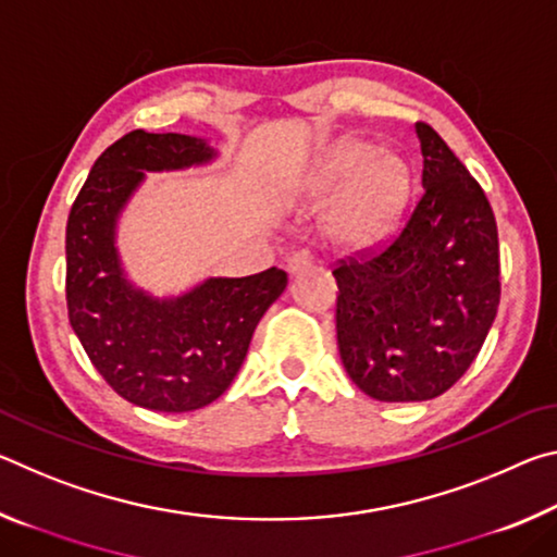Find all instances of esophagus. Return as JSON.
Here are the masks:
<instances>
[{
    "label": "esophagus",
    "mask_w": 557,
    "mask_h": 557,
    "mask_svg": "<svg viewBox=\"0 0 557 557\" xmlns=\"http://www.w3.org/2000/svg\"><path fill=\"white\" fill-rule=\"evenodd\" d=\"M307 268H312V252L309 250H297L287 258L289 275H299V272H305Z\"/></svg>",
    "instance_id": "1"
}]
</instances>
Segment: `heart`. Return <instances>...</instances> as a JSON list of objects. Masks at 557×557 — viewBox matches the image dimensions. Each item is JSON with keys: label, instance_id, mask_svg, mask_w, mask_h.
<instances>
[{"label": "heart", "instance_id": "obj_1", "mask_svg": "<svg viewBox=\"0 0 557 557\" xmlns=\"http://www.w3.org/2000/svg\"><path fill=\"white\" fill-rule=\"evenodd\" d=\"M344 186L346 194L329 219V235L346 248H366L383 240L398 223L410 196V169L398 154L344 139L312 178V194L329 199Z\"/></svg>", "mask_w": 557, "mask_h": 557}]
</instances>
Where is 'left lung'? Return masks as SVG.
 <instances>
[{
    "label": "left lung",
    "mask_w": 557,
    "mask_h": 557,
    "mask_svg": "<svg viewBox=\"0 0 557 557\" xmlns=\"http://www.w3.org/2000/svg\"><path fill=\"white\" fill-rule=\"evenodd\" d=\"M422 191L383 248L338 260L336 342L358 388L383 403L449 391L502 299L496 219L484 188L428 122H414Z\"/></svg>",
    "instance_id": "obj_1"
}]
</instances>
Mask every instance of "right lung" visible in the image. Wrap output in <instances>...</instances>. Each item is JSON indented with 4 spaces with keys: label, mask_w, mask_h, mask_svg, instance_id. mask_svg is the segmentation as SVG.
Wrapping results in <instances>:
<instances>
[{
    "label": "right lung",
    "mask_w": 557,
    "mask_h": 557,
    "mask_svg": "<svg viewBox=\"0 0 557 557\" xmlns=\"http://www.w3.org/2000/svg\"><path fill=\"white\" fill-rule=\"evenodd\" d=\"M213 159L199 137L132 129L92 164L65 225V301L75 336L120 398L154 412L199 410L221 398L248 354L262 314L287 287L270 268L211 277L182 297L135 289L115 250L117 215L145 172Z\"/></svg>",
    "instance_id": "1"
}]
</instances>
